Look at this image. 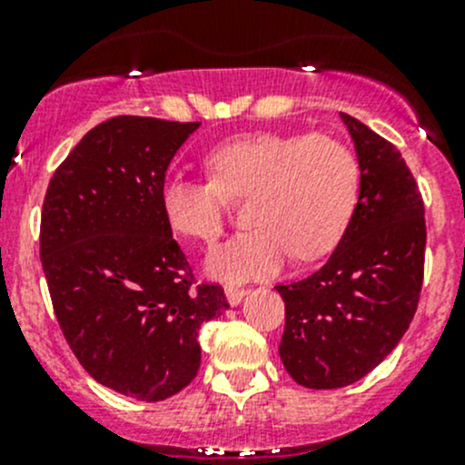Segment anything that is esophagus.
Listing matches in <instances>:
<instances>
[{"mask_svg":"<svg viewBox=\"0 0 465 465\" xmlns=\"http://www.w3.org/2000/svg\"><path fill=\"white\" fill-rule=\"evenodd\" d=\"M245 294H247L245 288H236V285H227V288H224V297H227L229 306H238Z\"/></svg>","mask_w":465,"mask_h":465,"instance_id":"1","label":"esophagus"}]
</instances>
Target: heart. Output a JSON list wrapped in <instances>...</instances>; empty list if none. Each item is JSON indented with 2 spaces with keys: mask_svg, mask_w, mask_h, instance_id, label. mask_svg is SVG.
<instances>
[{
  "mask_svg": "<svg viewBox=\"0 0 465 465\" xmlns=\"http://www.w3.org/2000/svg\"><path fill=\"white\" fill-rule=\"evenodd\" d=\"M204 163L211 180L166 177L159 204L173 232L211 245L224 229L227 198H247L252 229L206 259V274L224 283L274 276L292 254L299 261L331 254L360 203L358 157L326 134H245L211 150Z\"/></svg>",
  "mask_w": 465,
  "mask_h": 465,
  "instance_id": "heart-1",
  "label": "heart"
}]
</instances>
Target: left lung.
Instances as JSON below:
<instances>
[{
  "label": "left lung",
  "instance_id": "left-lung-1",
  "mask_svg": "<svg viewBox=\"0 0 465 465\" xmlns=\"http://www.w3.org/2000/svg\"><path fill=\"white\" fill-rule=\"evenodd\" d=\"M362 171L353 220L326 265L276 285L279 355L294 382L340 389L378 367L414 320L423 285L425 206L398 148L341 112Z\"/></svg>",
  "mask_w": 465,
  "mask_h": 465
}]
</instances>
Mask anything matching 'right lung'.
I'll return each instance as SVG.
<instances>
[{
  "instance_id": "1",
  "label": "right lung",
  "mask_w": 465,
  "mask_h": 465,
  "mask_svg": "<svg viewBox=\"0 0 465 465\" xmlns=\"http://www.w3.org/2000/svg\"><path fill=\"white\" fill-rule=\"evenodd\" d=\"M200 124L114 116L54 173L42 204L40 259L69 349L96 382L157 402L200 369L198 332L229 308L195 288L159 204L171 159Z\"/></svg>"
}]
</instances>
